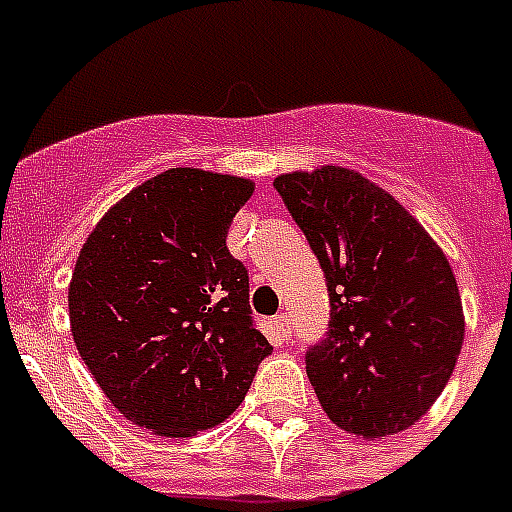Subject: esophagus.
Masks as SVG:
<instances>
[{
    "instance_id": "34e87169",
    "label": "esophagus",
    "mask_w": 512,
    "mask_h": 512,
    "mask_svg": "<svg viewBox=\"0 0 512 512\" xmlns=\"http://www.w3.org/2000/svg\"><path fill=\"white\" fill-rule=\"evenodd\" d=\"M273 327H276V332H279L281 340H289V337H292V321H289L287 313L276 316V319H273Z\"/></svg>"
}]
</instances>
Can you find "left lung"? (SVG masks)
I'll return each instance as SVG.
<instances>
[{"label": "left lung", "instance_id": "left-lung-1", "mask_svg": "<svg viewBox=\"0 0 512 512\" xmlns=\"http://www.w3.org/2000/svg\"><path fill=\"white\" fill-rule=\"evenodd\" d=\"M273 185L327 276L329 332L305 356L321 409L369 441L412 428L446 388L465 337L444 249L385 188L345 167L287 172Z\"/></svg>", "mask_w": 512, "mask_h": 512}]
</instances>
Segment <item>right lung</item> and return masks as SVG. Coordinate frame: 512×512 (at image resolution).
<instances>
[{"mask_svg":"<svg viewBox=\"0 0 512 512\" xmlns=\"http://www.w3.org/2000/svg\"><path fill=\"white\" fill-rule=\"evenodd\" d=\"M247 177L172 167L119 199L68 284L76 350L106 398L154 436L191 438L244 401L271 342L225 247Z\"/></svg>","mask_w":512,"mask_h":512,"instance_id":"right-lung-1","label":"right lung"}]
</instances>
